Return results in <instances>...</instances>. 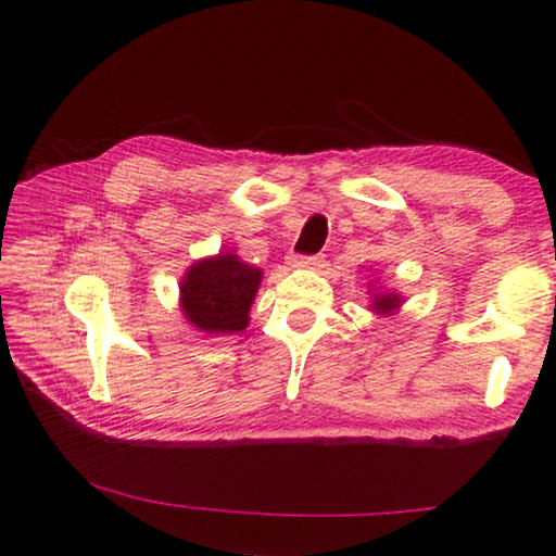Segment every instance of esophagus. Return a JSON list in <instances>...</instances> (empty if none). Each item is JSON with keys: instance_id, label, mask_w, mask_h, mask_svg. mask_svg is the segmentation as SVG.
I'll use <instances>...</instances> for the list:
<instances>
[{"instance_id": "1", "label": "esophagus", "mask_w": 556, "mask_h": 556, "mask_svg": "<svg viewBox=\"0 0 556 556\" xmlns=\"http://www.w3.org/2000/svg\"><path fill=\"white\" fill-rule=\"evenodd\" d=\"M324 257L321 255H291L289 265L296 269H312V267H321Z\"/></svg>"}]
</instances>
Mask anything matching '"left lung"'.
Wrapping results in <instances>:
<instances>
[{
	"label": "left lung",
	"instance_id": "1",
	"mask_svg": "<svg viewBox=\"0 0 556 556\" xmlns=\"http://www.w3.org/2000/svg\"><path fill=\"white\" fill-rule=\"evenodd\" d=\"M400 304H402V296L397 294V291H378V294H372L370 308L380 316H390L397 312Z\"/></svg>",
	"mask_w": 556,
	"mask_h": 556
}]
</instances>
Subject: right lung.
I'll return each mask as SVG.
<instances>
[{
    "instance_id": "add662e5",
    "label": "right lung",
    "mask_w": 556,
    "mask_h": 556,
    "mask_svg": "<svg viewBox=\"0 0 556 556\" xmlns=\"http://www.w3.org/2000/svg\"><path fill=\"white\" fill-rule=\"evenodd\" d=\"M260 281L262 269L232 252L193 262L178 287L184 316L203 333H240L250 324Z\"/></svg>"
}]
</instances>
